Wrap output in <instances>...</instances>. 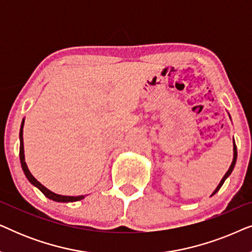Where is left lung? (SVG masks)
Here are the masks:
<instances>
[{"instance_id":"8db88e82","label":"left lung","mask_w":252,"mask_h":252,"mask_svg":"<svg viewBox=\"0 0 252 252\" xmlns=\"http://www.w3.org/2000/svg\"><path fill=\"white\" fill-rule=\"evenodd\" d=\"M229 118H230V116H229ZM233 151H234V154H233V161H232V164H230V166H229V168H228V171H227V172H226V174H225V175H223V178L221 179V181H220V182H219V185H218V186H217V188L215 189V191H213V192H212V194H211V196H213V195H215V194H216V192H217V191H218L220 188H221V186L223 185V182H225V180H226V179L229 177V175H230V173H232V172H233V170H234V166H235V163H236V158H237V150H236V146H235V142H234V143H233Z\"/></svg>"}]
</instances>
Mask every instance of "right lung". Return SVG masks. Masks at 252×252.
Returning a JSON list of instances; mask_svg holds the SVG:
<instances>
[{"label":"right lung","instance_id":"right-lung-1","mask_svg":"<svg viewBox=\"0 0 252 252\" xmlns=\"http://www.w3.org/2000/svg\"><path fill=\"white\" fill-rule=\"evenodd\" d=\"M24 123H25V119H23L22 126H20V132H19V140H20V148H19V157H20V163H22V167L24 173H25L27 180H29L31 184H32L34 187H36L39 190L42 192V194L48 197L49 199H53L55 202H62V203H68V202H77L80 201V199H84L85 196H64V195H58L55 194L49 189L44 187L43 185H41L39 181L36 180L35 178L33 177L32 173H31L29 167H27V164L25 161V154H24V141H23V128H24Z\"/></svg>","mask_w":252,"mask_h":252}]
</instances>
